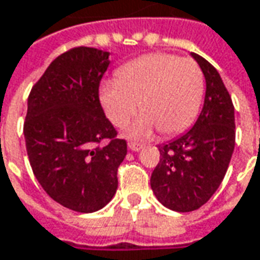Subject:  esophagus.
<instances>
[{"instance_id": "1", "label": "esophagus", "mask_w": 260, "mask_h": 260, "mask_svg": "<svg viewBox=\"0 0 260 260\" xmlns=\"http://www.w3.org/2000/svg\"><path fill=\"white\" fill-rule=\"evenodd\" d=\"M128 149H130L132 152H139V150L143 149V146L137 145V143H128Z\"/></svg>"}]
</instances>
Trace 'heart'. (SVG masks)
<instances>
[{
    "mask_svg": "<svg viewBox=\"0 0 260 260\" xmlns=\"http://www.w3.org/2000/svg\"><path fill=\"white\" fill-rule=\"evenodd\" d=\"M204 95V75L191 59L152 53L128 62L115 81L100 86V103L115 127L130 123L139 110L143 115L127 136L142 140L156 128L165 136L184 132L194 121Z\"/></svg>",
    "mask_w": 260,
    "mask_h": 260,
    "instance_id": "1",
    "label": "heart"
}]
</instances>
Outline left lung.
Returning a JSON list of instances; mask_svg holds the SVG:
<instances>
[{
	"label": "left lung",
	"instance_id": "1",
	"mask_svg": "<svg viewBox=\"0 0 260 260\" xmlns=\"http://www.w3.org/2000/svg\"><path fill=\"white\" fill-rule=\"evenodd\" d=\"M205 78L203 110L182 136L159 147L150 186L166 208L188 213L204 205L224 178L235 150V107L223 79L204 57L191 53Z\"/></svg>",
	"mask_w": 260,
	"mask_h": 260
}]
</instances>
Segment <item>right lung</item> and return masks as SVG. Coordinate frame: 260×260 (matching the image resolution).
Here are the masks:
<instances>
[{"label": "right lung", "mask_w": 260, "mask_h": 260, "mask_svg": "<svg viewBox=\"0 0 260 260\" xmlns=\"http://www.w3.org/2000/svg\"><path fill=\"white\" fill-rule=\"evenodd\" d=\"M108 56L94 47L57 56L27 101L24 139L36 179L56 203L78 213L98 211L113 200L117 168L127 155L98 96ZM104 138L112 142L96 146Z\"/></svg>", "instance_id": "right-lung-1"}]
</instances>
